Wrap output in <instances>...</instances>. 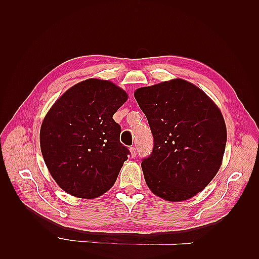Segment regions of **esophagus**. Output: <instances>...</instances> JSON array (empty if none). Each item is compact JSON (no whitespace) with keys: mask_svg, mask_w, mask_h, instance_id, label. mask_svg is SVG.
<instances>
[{"mask_svg":"<svg viewBox=\"0 0 259 259\" xmlns=\"http://www.w3.org/2000/svg\"><path fill=\"white\" fill-rule=\"evenodd\" d=\"M130 151H131V156H132V158H135L136 154H137V150H136V148H135L134 146L131 147V148H130Z\"/></svg>","mask_w":259,"mask_h":259,"instance_id":"esophagus-1","label":"esophagus"}]
</instances>
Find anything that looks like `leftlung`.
Wrapping results in <instances>:
<instances>
[{"mask_svg": "<svg viewBox=\"0 0 259 259\" xmlns=\"http://www.w3.org/2000/svg\"><path fill=\"white\" fill-rule=\"evenodd\" d=\"M134 96L154 142L142 162L149 189L171 202L194 197L222 165L227 130L221 110L204 92L182 79L140 88Z\"/></svg>", "mask_w": 259, "mask_h": 259, "instance_id": "8db88e82", "label": "left lung"}]
</instances>
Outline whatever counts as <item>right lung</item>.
I'll use <instances>...</instances> for the list:
<instances>
[{
  "label": "right lung",
  "instance_id": "1",
  "mask_svg": "<svg viewBox=\"0 0 259 259\" xmlns=\"http://www.w3.org/2000/svg\"><path fill=\"white\" fill-rule=\"evenodd\" d=\"M127 94L114 83L89 79L70 88L45 115L41 151L55 182L69 194L95 199L114 185L128 149L113 114Z\"/></svg>",
  "mask_w": 259,
  "mask_h": 259
}]
</instances>
